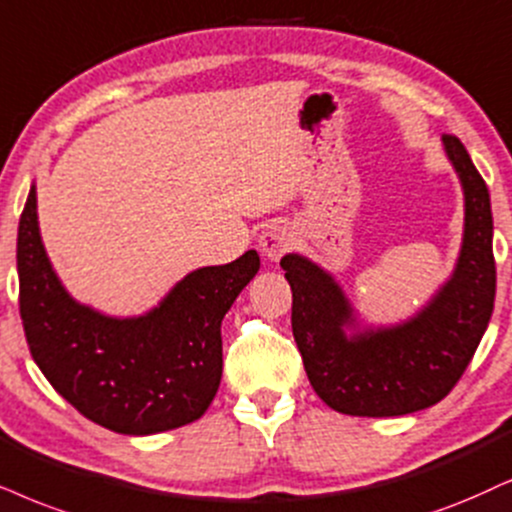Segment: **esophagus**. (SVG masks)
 Wrapping results in <instances>:
<instances>
[{
  "mask_svg": "<svg viewBox=\"0 0 512 512\" xmlns=\"http://www.w3.org/2000/svg\"><path fill=\"white\" fill-rule=\"evenodd\" d=\"M293 241V231H290L288 224H271L262 231L260 248L269 260H278V257H283L290 248H293Z\"/></svg>",
  "mask_w": 512,
  "mask_h": 512,
  "instance_id": "34e87169",
  "label": "esophagus"
}]
</instances>
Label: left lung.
<instances>
[{
    "instance_id": "8db88e82",
    "label": "left lung",
    "mask_w": 512,
    "mask_h": 512,
    "mask_svg": "<svg viewBox=\"0 0 512 512\" xmlns=\"http://www.w3.org/2000/svg\"><path fill=\"white\" fill-rule=\"evenodd\" d=\"M444 151L461 179L465 229L454 276L409 321L349 333L352 304L319 264L286 255L293 290V335L314 392L347 416H406L454 390L487 331L496 295L489 189L461 139L444 134Z\"/></svg>"
}]
</instances>
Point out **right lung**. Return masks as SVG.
Masks as SVG:
<instances>
[{
	"label": "right lung",
	"instance_id": "obj_1",
	"mask_svg": "<svg viewBox=\"0 0 512 512\" xmlns=\"http://www.w3.org/2000/svg\"><path fill=\"white\" fill-rule=\"evenodd\" d=\"M21 319L51 387L120 435H155L208 411L222 380V319L260 269L248 250L191 271L144 316L115 319L75 302L51 269L32 186L18 224Z\"/></svg>",
	"mask_w": 512,
	"mask_h": 512
}]
</instances>
